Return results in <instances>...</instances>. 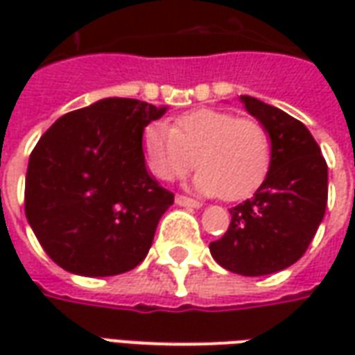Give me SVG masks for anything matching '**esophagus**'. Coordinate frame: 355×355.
<instances>
[{
  "mask_svg": "<svg viewBox=\"0 0 355 355\" xmlns=\"http://www.w3.org/2000/svg\"><path fill=\"white\" fill-rule=\"evenodd\" d=\"M175 201H177V205H180V207H193V209L201 207L200 201L192 200V198H186V196H177Z\"/></svg>",
  "mask_w": 355,
  "mask_h": 355,
  "instance_id": "34e87169",
  "label": "esophagus"
}]
</instances>
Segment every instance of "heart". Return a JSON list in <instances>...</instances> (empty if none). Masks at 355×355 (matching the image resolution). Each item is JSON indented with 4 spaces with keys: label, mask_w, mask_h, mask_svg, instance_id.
I'll return each instance as SVG.
<instances>
[{
    "label": "heart",
    "mask_w": 355,
    "mask_h": 355,
    "mask_svg": "<svg viewBox=\"0 0 355 355\" xmlns=\"http://www.w3.org/2000/svg\"><path fill=\"white\" fill-rule=\"evenodd\" d=\"M148 169L175 180L200 165L196 190L224 200L253 193L272 163V139L261 121L215 108L192 110L173 127L154 121L142 132Z\"/></svg>",
    "instance_id": "1"
}]
</instances>
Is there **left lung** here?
Listing matches in <instances>:
<instances>
[{"mask_svg": "<svg viewBox=\"0 0 355 355\" xmlns=\"http://www.w3.org/2000/svg\"><path fill=\"white\" fill-rule=\"evenodd\" d=\"M272 139V163L251 200L230 209V226L209 249L234 274L268 275L289 268L312 243L327 207V163L298 119L241 96Z\"/></svg>", "mask_w": 355, "mask_h": 355, "instance_id": "left-lung-1", "label": "left lung"}]
</instances>
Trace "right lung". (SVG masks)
<instances>
[{
    "label": "right lung",
    "mask_w": 355,
    "mask_h": 355,
    "mask_svg": "<svg viewBox=\"0 0 355 355\" xmlns=\"http://www.w3.org/2000/svg\"><path fill=\"white\" fill-rule=\"evenodd\" d=\"M165 106L102 98L58 117L30 154L24 211L58 266L89 277L146 259L175 196L150 177L142 132Z\"/></svg>",
    "instance_id": "1"
}]
</instances>
